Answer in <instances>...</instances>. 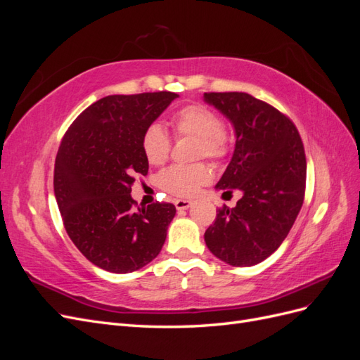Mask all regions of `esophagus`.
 I'll list each match as a JSON object with an SVG mask.
<instances>
[{"mask_svg":"<svg viewBox=\"0 0 360 360\" xmlns=\"http://www.w3.org/2000/svg\"><path fill=\"white\" fill-rule=\"evenodd\" d=\"M174 204H176V209L177 210H188L189 207L192 205V201H189V200H177Z\"/></svg>","mask_w":360,"mask_h":360,"instance_id":"34e87169","label":"esophagus"}]
</instances>
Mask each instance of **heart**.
I'll list each match as a JSON object with an SVG mask.
<instances>
[{
    "mask_svg": "<svg viewBox=\"0 0 360 360\" xmlns=\"http://www.w3.org/2000/svg\"><path fill=\"white\" fill-rule=\"evenodd\" d=\"M171 126L176 136H192L197 139L195 156L219 160L230 151V136L224 130L219 115L204 105H188L171 117ZM144 156L153 165L165 162L171 150V138L159 123H151L143 135ZM212 172L204 163L193 165H172L158 177L159 186L176 197L188 198L197 193L200 186L209 183Z\"/></svg>",
    "mask_w": 360,
    "mask_h": 360,
    "instance_id": "b5f03b06",
    "label": "heart"
}]
</instances>
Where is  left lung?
Instances as JSON below:
<instances>
[{"label":"left lung","mask_w":360,"mask_h":360,"mask_svg":"<svg viewBox=\"0 0 360 360\" xmlns=\"http://www.w3.org/2000/svg\"><path fill=\"white\" fill-rule=\"evenodd\" d=\"M204 102L230 120L236 132L231 162L216 189L243 193L233 209L222 207L204 240L226 264L255 266L284 242L302 209L303 143L288 117L248 93H204Z\"/></svg>","instance_id":"1"}]
</instances>
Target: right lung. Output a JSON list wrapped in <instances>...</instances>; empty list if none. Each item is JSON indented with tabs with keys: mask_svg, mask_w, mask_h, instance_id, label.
Listing matches in <instances>:
<instances>
[{
	"mask_svg": "<svg viewBox=\"0 0 360 360\" xmlns=\"http://www.w3.org/2000/svg\"><path fill=\"white\" fill-rule=\"evenodd\" d=\"M179 94H115L75 120L58 148L53 193L64 228L97 267L129 274L153 261L165 243L176 207L153 202L135 209L132 184L146 176L144 130Z\"/></svg>",
	"mask_w": 360,
	"mask_h": 360,
	"instance_id": "obj_1",
	"label": "right lung"
}]
</instances>
